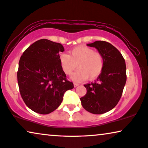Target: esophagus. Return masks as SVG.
Wrapping results in <instances>:
<instances>
[{
    "mask_svg": "<svg viewBox=\"0 0 148 148\" xmlns=\"http://www.w3.org/2000/svg\"><path fill=\"white\" fill-rule=\"evenodd\" d=\"M78 85H79V84H78V83H74V86H75V87H76V86H78Z\"/></svg>",
    "mask_w": 148,
    "mask_h": 148,
    "instance_id": "34e87169",
    "label": "esophagus"
}]
</instances>
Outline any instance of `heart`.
I'll return each mask as SVG.
<instances>
[{
  "label": "heart",
  "instance_id": "1",
  "mask_svg": "<svg viewBox=\"0 0 148 148\" xmlns=\"http://www.w3.org/2000/svg\"><path fill=\"white\" fill-rule=\"evenodd\" d=\"M70 53H62L59 60L62 70L66 75H71L78 66V70L72 76L74 81H84L88 77L93 80L101 74L104 58L99 51H95L88 47L80 46L71 50Z\"/></svg>",
  "mask_w": 148,
  "mask_h": 148
}]
</instances>
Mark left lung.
Returning a JSON list of instances; mask_svg holds the SVG:
<instances>
[{
  "label": "left lung",
  "mask_w": 148,
  "mask_h": 148,
  "mask_svg": "<svg viewBox=\"0 0 148 148\" xmlns=\"http://www.w3.org/2000/svg\"><path fill=\"white\" fill-rule=\"evenodd\" d=\"M103 55L104 66L95 82L84 84L86 93L80 98L82 107L94 114L106 113L115 107L121 99L127 80L125 59L110 43L98 40L88 44Z\"/></svg>",
  "instance_id": "left-lung-1"
}]
</instances>
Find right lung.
Returning <instances> with one entry per match:
<instances>
[{
	"label": "right lung",
	"instance_id": "obj_1",
	"mask_svg": "<svg viewBox=\"0 0 148 148\" xmlns=\"http://www.w3.org/2000/svg\"><path fill=\"white\" fill-rule=\"evenodd\" d=\"M63 45L40 39L25 49L21 56L17 82L27 107L36 113L48 114L62 103L66 90L74 88L67 80L60 63Z\"/></svg>",
	"mask_w": 148,
	"mask_h": 148
}]
</instances>
